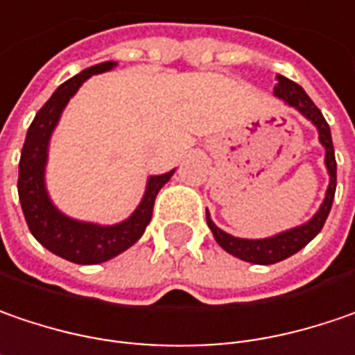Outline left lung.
I'll use <instances>...</instances> for the list:
<instances>
[{"mask_svg": "<svg viewBox=\"0 0 355 355\" xmlns=\"http://www.w3.org/2000/svg\"><path fill=\"white\" fill-rule=\"evenodd\" d=\"M273 96L277 100H282L285 106L297 110L300 114L309 120L315 130H318V140L325 150L323 164L327 171V189H325V197H323L320 209L313 213L311 219H307L297 227L285 229L282 233H275L271 237H263V239H245V237H235L227 231L219 229L215 225V220L211 219V213L207 209V225L213 233L215 241L220 247L231 253L233 257L247 263H255V265H271L277 261L287 259L291 255H295L300 249H303L309 241L313 239L320 231H322L323 223L327 219L329 211H331V202L336 195V173H338V164H336V153H334V142H331V132L329 126L325 122V118L320 112V108L311 102V98L305 94L300 84L291 82L289 78H285L282 73L275 76V86H273Z\"/></svg>", "mask_w": 355, "mask_h": 355, "instance_id": "left-lung-1", "label": "left lung"}]
</instances>
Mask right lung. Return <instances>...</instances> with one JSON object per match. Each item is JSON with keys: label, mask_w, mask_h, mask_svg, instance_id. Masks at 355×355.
Instances as JSON below:
<instances>
[{"label": "right lung", "mask_w": 355, "mask_h": 355, "mask_svg": "<svg viewBox=\"0 0 355 355\" xmlns=\"http://www.w3.org/2000/svg\"><path fill=\"white\" fill-rule=\"evenodd\" d=\"M116 66H118L116 62L96 64L92 68H86L70 80H66L62 86H58L30 124L19 158L17 195L32 235L40 245L52 251L53 255L78 265L104 263L130 249L142 237L144 229L153 219L158 191L171 180L177 171L173 168L168 173L150 175L146 178L144 195L136 205L135 211L126 219L112 225L73 219L55 207L46 184V166L50 157L53 130L58 128L68 102L82 88V84L96 73L114 70Z\"/></svg>", "instance_id": "obj_1"}]
</instances>
